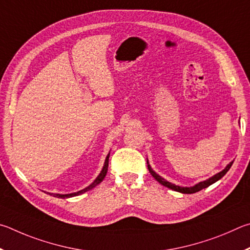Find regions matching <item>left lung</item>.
<instances>
[{
    "label": "left lung",
    "instance_id": "left-lung-1",
    "mask_svg": "<svg viewBox=\"0 0 250 250\" xmlns=\"http://www.w3.org/2000/svg\"><path fill=\"white\" fill-rule=\"evenodd\" d=\"M147 163H148V161H147ZM231 165H233V161H231V163H229V165H227L226 168H225L224 170H222L221 172L216 173L215 176H213L212 178L208 179V180H205V181H203V182H200V183H198V185H195L194 187H190V188H182V187L172 185V183L166 181L164 178H161V177L159 176V174H157V173L154 171V170H152V169L150 168L149 165H148V170H149V172H150L151 176L154 177V178L156 179V180L158 181L159 183H161V185H163V186L167 187V188H169V189H172V190L177 191V192H181V193L191 194V193H195V192H199V191H201L202 189H205V188H208V187H209L211 185H213L214 182H216V181L220 180V179L224 177L225 174H226V172L229 171V168L231 167Z\"/></svg>",
    "mask_w": 250,
    "mask_h": 250
}]
</instances>
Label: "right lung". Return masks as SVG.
Segmentation results:
<instances>
[{
	"mask_svg": "<svg viewBox=\"0 0 250 250\" xmlns=\"http://www.w3.org/2000/svg\"><path fill=\"white\" fill-rule=\"evenodd\" d=\"M108 157H109V154L107 155L106 159H105L104 167H103V169H102V171H101V173L99 174V177L95 179L93 183H91V185H90L89 187L85 188V189H83V190H81V191H78V192H76V193H70V194H55V193H51V195L56 196V198H60V199H67V198H71V196L80 195V194H82V193H84V192H86V191L93 189V188H94L95 186H98L100 182H102L103 179L105 178V176H106L107 168H108ZM49 194H50V193H49Z\"/></svg>",
	"mask_w": 250,
	"mask_h": 250,
	"instance_id": "1",
	"label": "right lung"
}]
</instances>
